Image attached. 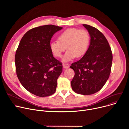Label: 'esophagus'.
Instances as JSON below:
<instances>
[{
    "instance_id": "1",
    "label": "esophagus",
    "mask_w": 129,
    "mask_h": 129,
    "mask_svg": "<svg viewBox=\"0 0 129 129\" xmlns=\"http://www.w3.org/2000/svg\"><path fill=\"white\" fill-rule=\"evenodd\" d=\"M63 68H64V69H68V68H69V67H70V65H69V64H67V63L63 64Z\"/></svg>"
}]
</instances>
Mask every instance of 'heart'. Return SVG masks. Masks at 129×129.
<instances>
[{"instance_id":"b5f03b06","label":"heart","mask_w":129,"mask_h":129,"mask_svg":"<svg viewBox=\"0 0 129 129\" xmlns=\"http://www.w3.org/2000/svg\"><path fill=\"white\" fill-rule=\"evenodd\" d=\"M57 39L58 41L50 43V49L54 56L61 57L66 48L67 51L63 58V62L84 56L88 49L90 40L88 32L77 28L64 30L59 34Z\"/></svg>"}]
</instances>
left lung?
<instances>
[{"label":"left lung","mask_w":129,"mask_h":129,"mask_svg":"<svg viewBox=\"0 0 129 129\" xmlns=\"http://www.w3.org/2000/svg\"><path fill=\"white\" fill-rule=\"evenodd\" d=\"M83 26L89 33L90 44L83 57L70 67L75 72L71 84L75 92L89 95L99 91L109 78L112 54L109 44L102 33L89 25Z\"/></svg>","instance_id":"left-lung-1"}]
</instances>
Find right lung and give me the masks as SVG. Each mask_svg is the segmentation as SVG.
Listing matches in <instances>:
<instances>
[{
	"label": "right lung",
	"instance_id": "right-lung-1",
	"mask_svg": "<svg viewBox=\"0 0 129 129\" xmlns=\"http://www.w3.org/2000/svg\"><path fill=\"white\" fill-rule=\"evenodd\" d=\"M62 27L49 24L33 28L22 38L15 55L17 77L25 89L39 97L55 93L62 63L50 49L54 34Z\"/></svg>",
	"mask_w": 129,
	"mask_h": 129
}]
</instances>
